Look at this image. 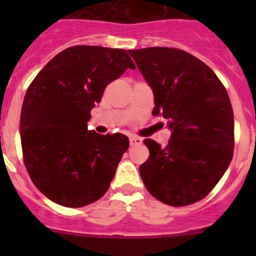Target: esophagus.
<instances>
[{
	"mask_svg": "<svg viewBox=\"0 0 256 256\" xmlns=\"http://www.w3.org/2000/svg\"><path fill=\"white\" fill-rule=\"evenodd\" d=\"M130 146H136V144H142V140L140 138V137H137V136H132L130 138Z\"/></svg>",
	"mask_w": 256,
	"mask_h": 256,
	"instance_id": "esophagus-1",
	"label": "esophagus"
}]
</instances>
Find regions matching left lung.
<instances>
[{
  "label": "left lung",
  "instance_id": "left-lung-1",
  "mask_svg": "<svg viewBox=\"0 0 256 256\" xmlns=\"http://www.w3.org/2000/svg\"><path fill=\"white\" fill-rule=\"evenodd\" d=\"M154 92L152 115L169 120L170 140H154L140 166L151 195L170 206L202 200L227 170L234 148V110L223 83L205 62L169 47L130 50Z\"/></svg>",
  "mask_w": 256,
  "mask_h": 256
}]
</instances>
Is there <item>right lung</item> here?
<instances>
[{
	"instance_id": "1",
	"label": "right lung",
	"mask_w": 256,
	"mask_h": 256,
	"mask_svg": "<svg viewBox=\"0 0 256 256\" xmlns=\"http://www.w3.org/2000/svg\"><path fill=\"white\" fill-rule=\"evenodd\" d=\"M128 68L136 65L126 50L73 46L29 84L20 115L22 160L34 186L56 204L86 206L108 191L130 140L88 130L87 122Z\"/></svg>"
}]
</instances>
